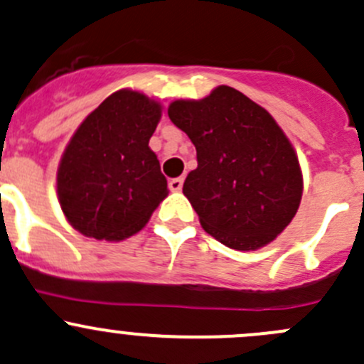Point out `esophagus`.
Instances as JSON below:
<instances>
[{"instance_id":"esophagus-1","label":"esophagus","mask_w":364,"mask_h":364,"mask_svg":"<svg viewBox=\"0 0 364 364\" xmlns=\"http://www.w3.org/2000/svg\"><path fill=\"white\" fill-rule=\"evenodd\" d=\"M168 188L172 190V192H179V190L183 188V178H174L168 181Z\"/></svg>"}]
</instances>
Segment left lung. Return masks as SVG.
Wrapping results in <instances>:
<instances>
[{
    "label": "left lung",
    "mask_w": 364,
    "mask_h": 364,
    "mask_svg": "<svg viewBox=\"0 0 364 364\" xmlns=\"http://www.w3.org/2000/svg\"><path fill=\"white\" fill-rule=\"evenodd\" d=\"M168 117L197 149L183 193L200 225L234 250L271 243L303 193L296 151L277 121L241 91L218 86L203 100H176Z\"/></svg>",
    "instance_id": "obj_1"
}]
</instances>
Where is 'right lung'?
Listing matches in <instances>:
<instances>
[{
  "mask_svg": "<svg viewBox=\"0 0 364 364\" xmlns=\"http://www.w3.org/2000/svg\"><path fill=\"white\" fill-rule=\"evenodd\" d=\"M160 116L159 102L121 90L80 123L58 168V199L73 229L121 241L148 223L167 197V179L148 146Z\"/></svg>",
  "mask_w": 364,
  "mask_h": 364,
  "instance_id": "obj_1",
  "label": "right lung"
}]
</instances>
